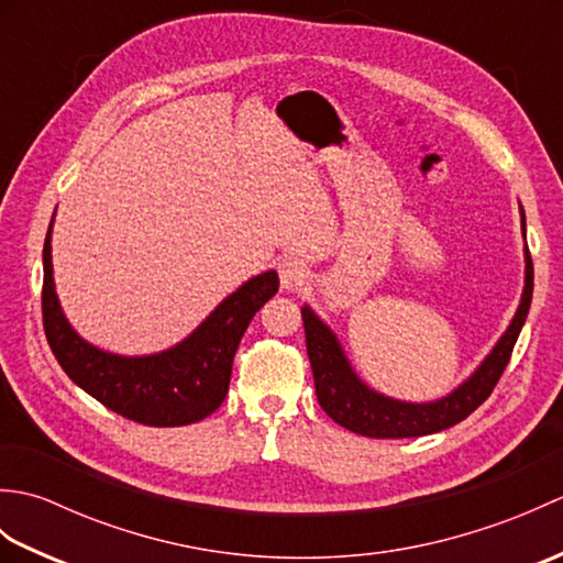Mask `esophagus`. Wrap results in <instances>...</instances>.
Returning <instances> with one entry per match:
<instances>
[{
    "mask_svg": "<svg viewBox=\"0 0 563 563\" xmlns=\"http://www.w3.org/2000/svg\"><path fill=\"white\" fill-rule=\"evenodd\" d=\"M278 275H280V283L285 290H297L302 288L305 280H307V268L302 261L297 258H283L278 263Z\"/></svg>",
    "mask_w": 563,
    "mask_h": 563,
    "instance_id": "obj_1",
    "label": "esophagus"
}]
</instances>
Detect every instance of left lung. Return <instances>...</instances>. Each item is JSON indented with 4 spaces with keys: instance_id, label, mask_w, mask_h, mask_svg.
Segmentation results:
<instances>
[{
    "instance_id": "left-lung-1",
    "label": "left lung",
    "mask_w": 563,
    "mask_h": 563,
    "mask_svg": "<svg viewBox=\"0 0 563 563\" xmlns=\"http://www.w3.org/2000/svg\"><path fill=\"white\" fill-rule=\"evenodd\" d=\"M522 232H525V212H522ZM532 258L525 249V290L520 297V307L512 317L510 327L494 345V351L484 357V363L474 369V375L450 391L448 397L426 404H411L389 399L385 394L369 389L365 382L355 375L349 357H345L341 343L324 321H321L307 305L302 307L307 355L312 363L314 387L319 406L331 416L339 426L353 430L357 435L367 438H418L445 430L454 423L464 421L474 409L488 399L496 382L504 375L510 361L512 345H516L520 329L528 319L532 302Z\"/></svg>"
}]
</instances>
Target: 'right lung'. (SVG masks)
Here are the masks:
<instances>
[{"label": "right lung", "instance_id": "1", "mask_svg": "<svg viewBox=\"0 0 563 563\" xmlns=\"http://www.w3.org/2000/svg\"><path fill=\"white\" fill-rule=\"evenodd\" d=\"M51 232L53 222L43 246V329L67 377L106 409L142 426H188L220 409L239 341L249 321L278 292V273L266 271L246 280L174 349L128 357L97 349L69 327L53 283Z\"/></svg>", "mask_w": 563, "mask_h": 563}]
</instances>
